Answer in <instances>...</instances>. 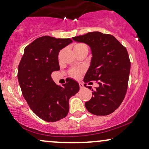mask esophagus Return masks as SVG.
Returning <instances> with one entry per match:
<instances>
[{"label": "esophagus", "mask_w": 149, "mask_h": 149, "mask_svg": "<svg viewBox=\"0 0 149 149\" xmlns=\"http://www.w3.org/2000/svg\"><path fill=\"white\" fill-rule=\"evenodd\" d=\"M79 86H80V90H82V89L84 88V85H83V83H79Z\"/></svg>", "instance_id": "1"}]
</instances>
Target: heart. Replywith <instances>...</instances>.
<instances>
[{"mask_svg": "<svg viewBox=\"0 0 149 149\" xmlns=\"http://www.w3.org/2000/svg\"><path fill=\"white\" fill-rule=\"evenodd\" d=\"M83 48H88V47H87V46L83 43H76L75 44L74 46H73V50H74V52L76 50H78V49ZM80 73V71L79 69H73L71 71V74H72V76L74 77H78L79 76Z\"/></svg>", "mask_w": 149, "mask_h": 149, "instance_id": "heart-1", "label": "heart"}]
</instances>
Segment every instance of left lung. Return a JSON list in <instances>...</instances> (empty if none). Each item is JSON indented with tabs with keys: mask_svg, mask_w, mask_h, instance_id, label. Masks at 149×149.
I'll use <instances>...</instances> for the list:
<instances>
[{
	"mask_svg": "<svg viewBox=\"0 0 149 149\" xmlns=\"http://www.w3.org/2000/svg\"><path fill=\"white\" fill-rule=\"evenodd\" d=\"M72 38L91 48V63L83 81L96 80L99 84L92 89L91 100L85 103L87 110L97 116L112 113L123 102L127 90L130 61L127 49L113 36L99 31Z\"/></svg>",
	"mask_w": 149,
	"mask_h": 149,
	"instance_id": "obj_1",
	"label": "left lung"
}]
</instances>
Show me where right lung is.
<instances>
[{
  "label": "right lung",
  "instance_id": "1",
  "mask_svg": "<svg viewBox=\"0 0 149 149\" xmlns=\"http://www.w3.org/2000/svg\"><path fill=\"white\" fill-rule=\"evenodd\" d=\"M72 42L70 38L45 36L25 47L18 66L17 78L22 95L33 112L47 122L67 116L69 100L79 91V84L69 79L63 87L56 85L51 74L60 69L59 51Z\"/></svg>",
  "mask_w": 149,
  "mask_h": 149
}]
</instances>
